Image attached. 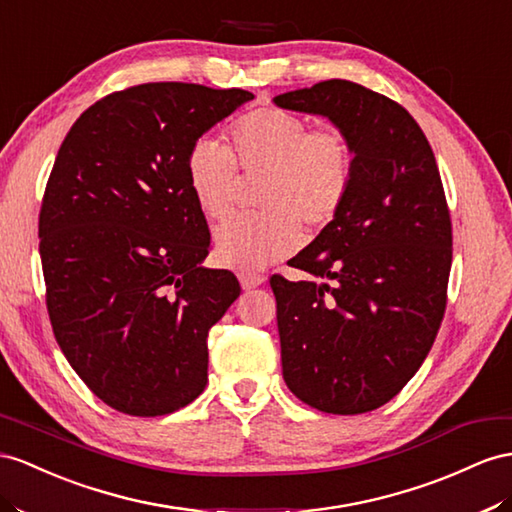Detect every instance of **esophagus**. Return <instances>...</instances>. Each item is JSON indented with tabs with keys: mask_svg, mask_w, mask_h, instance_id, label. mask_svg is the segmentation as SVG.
<instances>
[{
	"mask_svg": "<svg viewBox=\"0 0 512 512\" xmlns=\"http://www.w3.org/2000/svg\"><path fill=\"white\" fill-rule=\"evenodd\" d=\"M266 281L264 274H255V272H240V283L244 290H253V287L261 285Z\"/></svg>",
	"mask_w": 512,
	"mask_h": 512,
	"instance_id": "34e87169",
	"label": "esophagus"
}]
</instances>
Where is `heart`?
Masks as SVG:
<instances>
[{
	"instance_id": "obj_1",
	"label": "heart",
	"mask_w": 512,
	"mask_h": 512,
	"mask_svg": "<svg viewBox=\"0 0 512 512\" xmlns=\"http://www.w3.org/2000/svg\"><path fill=\"white\" fill-rule=\"evenodd\" d=\"M238 170L264 175L257 205L266 212L235 216L218 227L216 251L225 264L257 272L296 251L303 240L300 222L322 229L337 218L352 188L355 157L342 131L309 129L294 112L261 106L229 127L227 149L199 140L188 153V188L209 220L229 216Z\"/></svg>"
}]
</instances>
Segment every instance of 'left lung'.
I'll return each mask as SVG.
<instances>
[{
    "label": "left lung",
    "instance_id": "obj_1",
    "mask_svg": "<svg viewBox=\"0 0 512 512\" xmlns=\"http://www.w3.org/2000/svg\"><path fill=\"white\" fill-rule=\"evenodd\" d=\"M274 103L326 116L355 155L342 212L290 261L313 279L270 277L285 385L318 411L368 413L411 381L445 313L452 222L435 153L400 103L355 82Z\"/></svg>",
    "mask_w": 512,
    "mask_h": 512
}]
</instances>
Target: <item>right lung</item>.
<instances>
[{"instance_id":"add662e5","label":"right lung","mask_w":512,"mask_h":512,"mask_svg":"<svg viewBox=\"0 0 512 512\" xmlns=\"http://www.w3.org/2000/svg\"><path fill=\"white\" fill-rule=\"evenodd\" d=\"M253 97L131 86L90 106L60 144L38 216L47 311L71 368L116 411L166 415L207 385V333L240 283L203 266L209 227L186 160Z\"/></svg>"}]
</instances>
